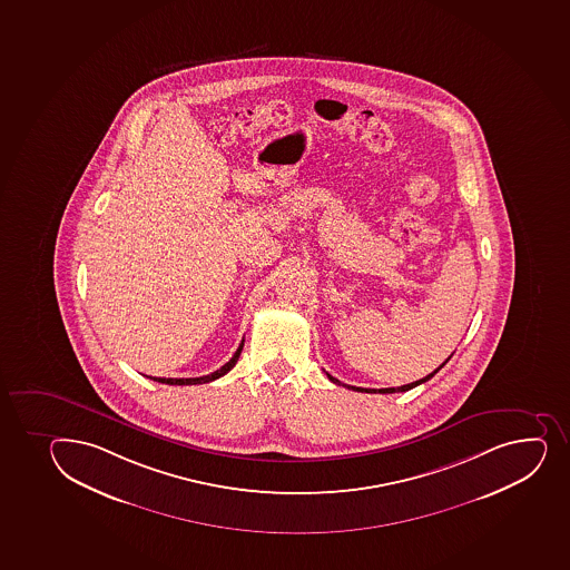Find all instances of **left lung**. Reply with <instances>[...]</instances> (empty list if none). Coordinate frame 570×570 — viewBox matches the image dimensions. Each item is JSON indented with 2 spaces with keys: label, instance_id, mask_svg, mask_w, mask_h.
Segmentation results:
<instances>
[{
  "label": "left lung",
  "instance_id": "left-lung-1",
  "mask_svg": "<svg viewBox=\"0 0 570 570\" xmlns=\"http://www.w3.org/2000/svg\"><path fill=\"white\" fill-rule=\"evenodd\" d=\"M452 357V355H451ZM449 357V358H451ZM446 358V361H449ZM445 363L441 364L440 368H435L432 374H429V376L423 377V380H419V382L407 383V385H402V387H389V389H363V387H353V385H344V383L338 382L336 377L331 376V374H327V377H330L331 382L336 383V385H344V387L353 389V391H358V393H382V394H391V393H405V391H410V389L417 387V385H421V383L429 382L430 377H434L438 372H440L443 366H445Z\"/></svg>",
  "mask_w": 570,
  "mask_h": 570
}]
</instances>
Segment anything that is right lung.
<instances>
[{
    "instance_id": "obj_1",
    "label": "right lung",
    "mask_w": 570,
    "mask_h": 570,
    "mask_svg": "<svg viewBox=\"0 0 570 570\" xmlns=\"http://www.w3.org/2000/svg\"><path fill=\"white\" fill-rule=\"evenodd\" d=\"M243 342L240 341L239 347H237V352L234 353V357L229 358L228 363L220 366V368L215 370L213 374H207V376L202 377H149L153 382L166 383V385H198V383H209L215 382L218 377H223L224 374H228L229 370L234 368L235 363H237V358H239L240 350H243Z\"/></svg>"
}]
</instances>
